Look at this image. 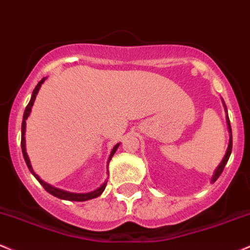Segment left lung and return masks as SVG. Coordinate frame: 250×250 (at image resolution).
Returning a JSON list of instances; mask_svg holds the SVG:
<instances>
[{
	"label": "left lung",
	"mask_w": 250,
	"mask_h": 250,
	"mask_svg": "<svg viewBox=\"0 0 250 250\" xmlns=\"http://www.w3.org/2000/svg\"><path fill=\"white\" fill-rule=\"evenodd\" d=\"M223 106H224V110H226V113H227V125H228V131L229 133H230V136H229V144H228V147H227V152L226 155H224L222 162L220 163V165H218L217 167H216V170L214 171V175H212L211 177V183H214L216 182V179L221 176V173H222V171L224 169V167H226L227 162H228L229 157H230V153H231V148H232V136H231V126H230V122H229V117H228V111H227V106L226 104L223 102Z\"/></svg>",
	"instance_id": "left-lung-1"
}]
</instances>
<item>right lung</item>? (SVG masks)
Segmentation results:
<instances>
[{"label": "right lung", "mask_w": 250, "mask_h": 250, "mask_svg": "<svg viewBox=\"0 0 250 250\" xmlns=\"http://www.w3.org/2000/svg\"><path fill=\"white\" fill-rule=\"evenodd\" d=\"M47 78H42L41 81H39V83L36 85V87L34 88V91H33L32 93V98H30V102L28 103L26 110H24V113H23V120H22V127H21V147H22V153H23V158L24 161H26V164L28 167V169H29L30 172L34 175V177L38 179L39 182H40V184L42 187L44 188V190H46L47 192H49L50 195L55 196V197L58 198H61V200H66V201H75V202H83V201H88V200H92V198H95L98 197V196H100L103 193L104 190H105L106 188V184H107V181H105L104 183L100 186L98 189L93 190V191H89V192H85V193H75V192H69V191H66V190H62V189H58V188L55 187H52L50 184L46 183V182H43L42 179L39 177L38 175L34 172V170H33L32 167V164H30V161H29V157L27 155V150H26V120L28 119V117H29L30 112H32V107L33 105H34V102H35V98L36 95H38L39 91H40V87L42 83H44V80H46ZM120 143H118L117 145H114L113 148H112L111 153H110V157H108L107 159V167H108V163L111 162L112 157H113L114 153H116L117 148L119 147ZM108 171V170H107ZM108 175V173H107Z\"/></svg>", "instance_id": "right-lung-1"}]
</instances>
